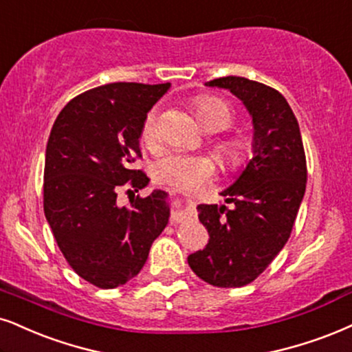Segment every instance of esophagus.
Here are the masks:
<instances>
[{
	"label": "esophagus",
	"instance_id": "obj_1",
	"mask_svg": "<svg viewBox=\"0 0 352 352\" xmlns=\"http://www.w3.org/2000/svg\"><path fill=\"white\" fill-rule=\"evenodd\" d=\"M176 196V194H175ZM194 214V201L192 199H179L176 197L175 209L171 214V222L173 223H181L186 219H189V215Z\"/></svg>",
	"mask_w": 352,
	"mask_h": 352
}]
</instances>
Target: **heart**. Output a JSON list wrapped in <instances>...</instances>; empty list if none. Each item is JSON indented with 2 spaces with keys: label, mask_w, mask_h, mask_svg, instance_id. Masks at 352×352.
I'll list each match as a JSON object with an SVG mask.
<instances>
[{
  "label": "heart",
  "mask_w": 352,
  "mask_h": 352,
  "mask_svg": "<svg viewBox=\"0 0 352 352\" xmlns=\"http://www.w3.org/2000/svg\"><path fill=\"white\" fill-rule=\"evenodd\" d=\"M196 114L199 122L207 132H222L232 124L233 116L222 99L201 96L196 99ZM160 138V112L151 109L143 120L142 140L153 145ZM217 151L225 162L235 164L240 162L243 146L233 138H222L217 142ZM215 173V163L206 155H184L177 151H166L153 164V176L158 183L175 186L179 189H192Z\"/></svg>",
  "instance_id": "b5f03b06"
}]
</instances>
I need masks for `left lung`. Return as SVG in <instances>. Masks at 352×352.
<instances>
[{
	"label": "left lung",
	"mask_w": 352,
	"mask_h": 352,
	"mask_svg": "<svg viewBox=\"0 0 352 352\" xmlns=\"http://www.w3.org/2000/svg\"><path fill=\"white\" fill-rule=\"evenodd\" d=\"M253 124V158L220 192L232 207L201 204L209 232L204 250L188 256L190 269L217 287H241L266 269L287 243L307 186V162L298 122L279 91L241 76L217 78Z\"/></svg>",
	"instance_id": "1"
}]
</instances>
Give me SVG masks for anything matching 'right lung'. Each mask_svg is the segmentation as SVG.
I'll return each mask as SVG.
<instances>
[{
    "label": "right lung",
    "instance_id": "1",
    "mask_svg": "<svg viewBox=\"0 0 352 352\" xmlns=\"http://www.w3.org/2000/svg\"><path fill=\"white\" fill-rule=\"evenodd\" d=\"M171 83H111L72 99L56 117L45 150L43 212L78 276L101 289L135 277L169 219L168 192L117 204L122 186L150 179L133 162L143 120ZM129 189V192H132Z\"/></svg>",
    "mask_w": 352,
    "mask_h": 352
}]
</instances>
